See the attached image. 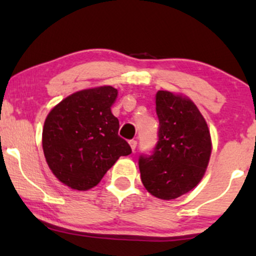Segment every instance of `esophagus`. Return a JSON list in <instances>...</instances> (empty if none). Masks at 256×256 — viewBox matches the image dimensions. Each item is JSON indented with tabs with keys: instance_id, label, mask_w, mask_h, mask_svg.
Instances as JSON below:
<instances>
[{
	"instance_id": "1",
	"label": "esophagus",
	"mask_w": 256,
	"mask_h": 256,
	"mask_svg": "<svg viewBox=\"0 0 256 256\" xmlns=\"http://www.w3.org/2000/svg\"><path fill=\"white\" fill-rule=\"evenodd\" d=\"M128 144H130L132 152H134V149H136V146H137V140H130V142H128Z\"/></svg>"
}]
</instances>
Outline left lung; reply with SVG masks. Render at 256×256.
I'll return each mask as SVG.
<instances>
[{"label": "left lung", "mask_w": 256, "mask_h": 256, "mask_svg": "<svg viewBox=\"0 0 256 256\" xmlns=\"http://www.w3.org/2000/svg\"><path fill=\"white\" fill-rule=\"evenodd\" d=\"M158 140L150 156H140L144 188L155 198H177L204 178L212 154L207 122L188 96L158 90L155 95Z\"/></svg>", "instance_id": "8db88e82"}]
</instances>
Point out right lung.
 <instances>
[{
	"label": "right lung",
	"mask_w": 256,
	"mask_h": 256,
	"mask_svg": "<svg viewBox=\"0 0 256 256\" xmlns=\"http://www.w3.org/2000/svg\"><path fill=\"white\" fill-rule=\"evenodd\" d=\"M118 90L110 85L84 89L58 102L46 116L42 146L46 164L66 186L86 192L96 186L120 156L131 154L118 136L110 107Z\"/></svg>",
	"instance_id": "add662e5"
}]
</instances>
